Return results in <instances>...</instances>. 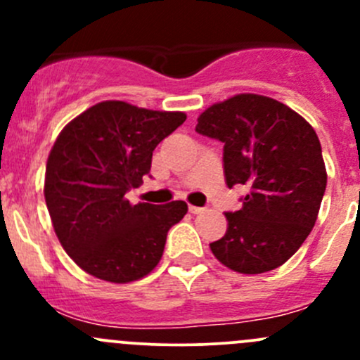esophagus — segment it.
<instances>
[{
  "label": "esophagus",
  "mask_w": 360,
  "mask_h": 360,
  "mask_svg": "<svg viewBox=\"0 0 360 360\" xmlns=\"http://www.w3.org/2000/svg\"><path fill=\"white\" fill-rule=\"evenodd\" d=\"M205 210V207H197V205H190V212L191 214H200Z\"/></svg>",
  "instance_id": "obj_1"
}]
</instances>
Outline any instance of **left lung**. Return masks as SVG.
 I'll use <instances>...</instances> for the list:
<instances>
[{
  "label": "left lung",
  "instance_id": "8db88e82",
  "mask_svg": "<svg viewBox=\"0 0 360 360\" xmlns=\"http://www.w3.org/2000/svg\"><path fill=\"white\" fill-rule=\"evenodd\" d=\"M198 134L221 141L228 188L245 186L242 209L212 242L219 263L244 275L284 264L310 235L328 183L310 123L285 104L238 94L198 116Z\"/></svg>",
  "mask_w": 360,
  "mask_h": 360
}]
</instances>
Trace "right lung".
<instances>
[{
    "label": "right lung",
    "instance_id": "1",
    "mask_svg": "<svg viewBox=\"0 0 360 360\" xmlns=\"http://www.w3.org/2000/svg\"><path fill=\"white\" fill-rule=\"evenodd\" d=\"M181 111H153L104 101L68 123L45 172V202L60 245L96 278L139 281L160 263L167 231L188 212L125 198L150 174L155 148L183 125Z\"/></svg>",
    "mask_w": 360,
    "mask_h": 360
}]
</instances>
